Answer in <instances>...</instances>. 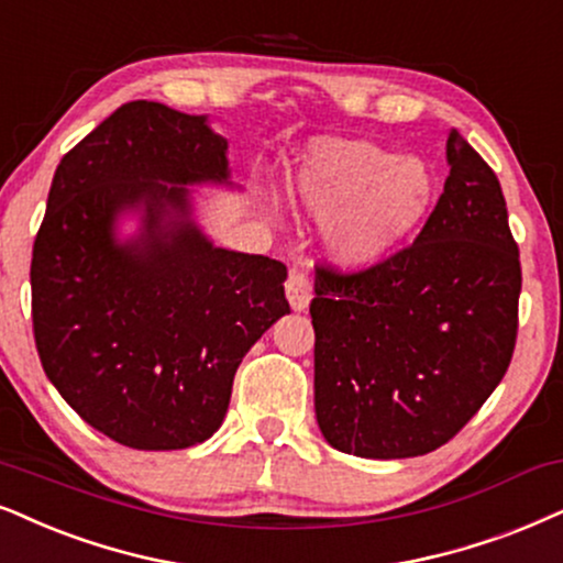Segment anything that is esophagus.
I'll return each instance as SVG.
<instances>
[{"label": "esophagus", "instance_id": "esophagus-1", "mask_svg": "<svg viewBox=\"0 0 563 563\" xmlns=\"http://www.w3.org/2000/svg\"><path fill=\"white\" fill-rule=\"evenodd\" d=\"M286 296L290 301V309L294 311H303L306 306H309L311 296H314V290H311V280L309 275L301 273V269H290L288 280H286Z\"/></svg>", "mask_w": 563, "mask_h": 563}]
</instances>
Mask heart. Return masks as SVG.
Returning a JSON list of instances; mask_svg holds the SVG:
<instances>
[{
  "label": "heart",
  "mask_w": 563,
  "mask_h": 563,
  "mask_svg": "<svg viewBox=\"0 0 563 563\" xmlns=\"http://www.w3.org/2000/svg\"><path fill=\"white\" fill-rule=\"evenodd\" d=\"M288 202L327 220L324 246L343 267H372L421 223L431 174L418 158L364 140L317 142L286 179Z\"/></svg>",
  "instance_id": "obj_1"
}]
</instances>
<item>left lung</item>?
Segmentation results:
<instances>
[{
    "instance_id": "obj_1",
    "label": "left lung",
    "mask_w": 563,
    "mask_h": 563,
    "mask_svg": "<svg viewBox=\"0 0 563 563\" xmlns=\"http://www.w3.org/2000/svg\"><path fill=\"white\" fill-rule=\"evenodd\" d=\"M450 176L408 249L361 273L317 267L314 410L334 450H439L507 374L522 290L501 184L457 130Z\"/></svg>"
}]
</instances>
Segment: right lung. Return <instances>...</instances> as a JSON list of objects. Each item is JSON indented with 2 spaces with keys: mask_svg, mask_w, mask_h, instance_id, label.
I'll use <instances>...</instances> for the list:
<instances>
[{
  "mask_svg": "<svg viewBox=\"0 0 563 563\" xmlns=\"http://www.w3.org/2000/svg\"><path fill=\"white\" fill-rule=\"evenodd\" d=\"M229 142L132 101L64 155L33 244V334L48 382L132 450L210 439L241 358L283 314V262L220 249L191 220V184L229 181ZM137 211V238L115 220Z\"/></svg>",
  "mask_w": 563,
  "mask_h": 563,
  "instance_id": "1",
  "label": "right lung"
}]
</instances>
